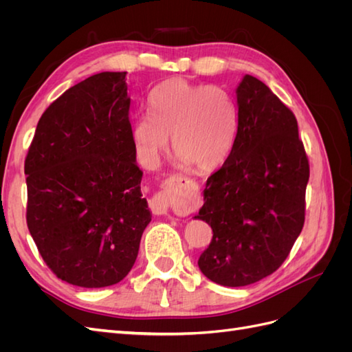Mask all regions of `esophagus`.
Wrapping results in <instances>:
<instances>
[{
  "label": "esophagus",
  "instance_id": "obj_1",
  "mask_svg": "<svg viewBox=\"0 0 352 352\" xmlns=\"http://www.w3.org/2000/svg\"><path fill=\"white\" fill-rule=\"evenodd\" d=\"M150 208H151V211L154 212V214H157V216L168 214L170 206H168V201H167V198L164 197V194H162V192L155 194V195L150 199Z\"/></svg>",
  "mask_w": 352,
  "mask_h": 352
}]
</instances>
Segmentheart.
<instances>
[{
    "label": "heart",
    "mask_w": 352,
    "mask_h": 352,
    "mask_svg": "<svg viewBox=\"0 0 352 352\" xmlns=\"http://www.w3.org/2000/svg\"><path fill=\"white\" fill-rule=\"evenodd\" d=\"M150 113L132 123V141L141 162L157 163L172 136L175 154L199 172L217 168L232 151L238 107L232 95L214 85L168 79L150 94Z\"/></svg>",
    "instance_id": "obj_1"
}]
</instances>
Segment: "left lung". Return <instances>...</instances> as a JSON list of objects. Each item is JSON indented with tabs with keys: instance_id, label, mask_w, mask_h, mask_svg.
<instances>
[{
	"instance_id": "obj_1",
	"label": "left lung",
	"mask_w": 352,
	"mask_h": 352,
	"mask_svg": "<svg viewBox=\"0 0 352 352\" xmlns=\"http://www.w3.org/2000/svg\"><path fill=\"white\" fill-rule=\"evenodd\" d=\"M238 131L223 166L207 179L194 219L212 229L202 274L247 286L278 270L305 219L310 166L294 113L267 85L245 74L236 88Z\"/></svg>"
}]
</instances>
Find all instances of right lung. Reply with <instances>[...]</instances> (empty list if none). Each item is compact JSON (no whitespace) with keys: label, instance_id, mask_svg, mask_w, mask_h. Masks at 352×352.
I'll list each match as a JSON object with an SVG mask.
<instances>
[{"label":"right lung","instance_id":"1","mask_svg":"<svg viewBox=\"0 0 352 352\" xmlns=\"http://www.w3.org/2000/svg\"><path fill=\"white\" fill-rule=\"evenodd\" d=\"M129 107L126 72L94 74L41 116L25 160L29 232L52 273L74 286L124 279L151 221Z\"/></svg>","mask_w":352,"mask_h":352}]
</instances>
